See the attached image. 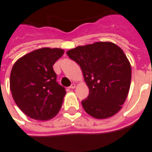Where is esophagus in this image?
<instances>
[{
  "instance_id": "1",
  "label": "esophagus",
  "mask_w": 152,
  "mask_h": 152,
  "mask_svg": "<svg viewBox=\"0 0 152 152\" xmlns=\"http://www.w3.org/2000/svg\"><path fill=\"white\" fill-rule=\"evenodd\" d=\"M76 84H72V86H70V88H71V89H75V88H76Z\"/></svg>"
}]
</instances>
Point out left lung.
Returning <instances> with one entry per match:
<instances>
[{"label":"left lung","mask_w":152,"mask_h":152,"mask_svg":"<svg viewBox=\"0 0 152 152\" xmlns=\"http://www.w3.org/2000/svg\"><path fill=\"white\" fill-rule=\"evenodd\" d=\"M66 54L79 64L90 91L81 101L85 111L98 119L116 114L131 85V64L124 51L111 42H96L76 47Z\"/></svg>","instance_id":"1"}]
</instances>
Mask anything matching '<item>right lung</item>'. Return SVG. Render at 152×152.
Masks as SVG:
<instances>
[{"label": "right lung", "mask_w": 152, "mask_h": 152, "mask_svg": "<svg viewBox=\"0 0 152 152\" xmlns=\"http://www.w3.org/2000/svg\"><path fill=\"white\" fill-rule=\"evenodd\" d=\"M63 53L61 48L36 49L19 58L11 69L12 97L21 111L33 119L49 120L61 109L66 91L57 82L53 66Z\"/></svg>", "instance_id": "obj_1"}]
</instances>
